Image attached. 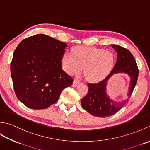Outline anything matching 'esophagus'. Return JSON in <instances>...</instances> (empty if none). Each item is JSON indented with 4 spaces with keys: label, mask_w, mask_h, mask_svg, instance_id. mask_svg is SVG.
I'll return each instance as SVG.
<instances>
[{
    "label": "esophagus",
    "mask_w": 150,
    "mask_h": 150,
    "mask_svg": "<svg viewBox=\"0 0 150 150\" xmlns=\"http://www.w3.org/2000/svg\"><path fill=\"white\" fill-rule=\"evenodd\" d=\"M79 82H80V81H78V80H77V79H74V80H73V84H75V85H77V84H78Z\"/></svg>",
    "instance_id": "34e87169"
}]
</instances>
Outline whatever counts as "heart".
<instances>
[{
  "label": "heart",
  "instance_id": "b5f03b06",
  "mask_svg": "<svg viewBox=\"0 0 150 150\" xmlns=\"http://www.w3.org/2000/svg\"><path fill=\"white\" fill-rule=\"evenodd\" d=\"M71 53H66L63 56L65 71L69 75L78 74L84 68V76L89 82L102 81L110 73L114 65L113 54L104 49L81 46L73 47Z\"/></svg>",
  "mask_w": 150,
  "mask_h": 150
}]
</instances>
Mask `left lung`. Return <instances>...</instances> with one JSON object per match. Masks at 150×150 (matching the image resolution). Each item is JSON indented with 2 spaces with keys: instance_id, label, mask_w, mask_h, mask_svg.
Returning <instances> with one entry per match:
<instances>
[{
  "instance_id": "obj_1",
  "label": "left lung",
  "mask_w": 150,
  "mask_h": 150,
  "mask_svg": "<svg viewBox=\"0 0 150 150\" xmlns=\"http://www.w3.org/2000/svg\"><path fill=\"white\" fill-rule=\"evenodd\" d=\"M117 52V60L113 69L104 80L95 84H88V93L81 100L82 108L94 116L109 117L117 113L128 101H113L106 93V82L114 73H127L131 77V86L129 88L130 97L134 90L139 76V69L135 59L129 51L124 47L111 44Z\"/></svg>"
}]
</instances>
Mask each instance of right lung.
Masks as SVG:
<instances>
[{"mask_svg": "<svg viewBox=\"0 0 150 150\" xmlns=\"http://www.w3.org/2000/svg\"><path fill=\"white\" fill-rule=\"evenodd\" d=\"M66 44L44 34L26 38L15 49L11 75L16 96L31 109L42 110L58 100L73 78L62 69Z\"/></svg>", "mask_w": 150, "mask_h": 150, "instance_id": "add662e5", "label": "right lung"}]
</instances>
